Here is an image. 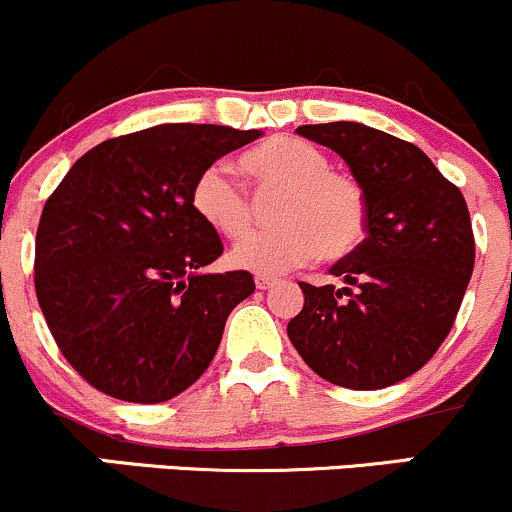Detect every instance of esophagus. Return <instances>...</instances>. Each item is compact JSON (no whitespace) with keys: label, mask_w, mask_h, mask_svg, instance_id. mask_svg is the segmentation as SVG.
Wrapping results in <instances>:
<instances>
[{"label":"esophagus","mask_w":512,"mask_h":512,"mask_svg":"<svg viewBox=\"0 0 512 512\" xmlns=\"http://www.w3.org/2000/svg\"><path fill=\"white\" fill-rule=\"evenodd\" d=\"M255 284H257V289H262V292H265V289H270V287H274V284H277V279L270 277V274H257Z\"/></svg>","instance_id":"obj_1"}]
</instances>
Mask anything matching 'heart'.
Wrapping results in <instances>:
<instances>
[{
  "label": "heart",
  "mask_w": 512,
  "mask_h": 512,
  "mask_svg": "<svg viewBox=\"0 0 512 512\" xmlns=\"http://www.w3.org/2000/svg\"><path fill=\"white\" fill-rule=\"evenodd\" d=\"M240 169L260 196L279 193L272 220L238 242L233 265L257 274H282L321 255L341 260L360 245L368 225V201L353 176L331 169V159L306 139L279 134L247 149ZM191 206L223 238L238 240L252 228L255 208L238 181L213 164L196 176Z\"/></svg>",
  "instance_id": "heart-1"
}]
</instances>
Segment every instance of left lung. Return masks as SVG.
<instances>
[{
    "label": "left lung",
    "instance_id": "obj_1",
    "mask_svg": "<svg viewBox=\"0 0 512 512\" xmlns=\"http://www.w3.org/2000/svg\"><path fill=\"white\" fill-rule=\"evenodd\" d=\"M333 149L368 201L365 240L331 267L346 287L299 282L287 333L333 385L380 390L417 373L449 336L473 272L469 208L414 144L360 122L301 125Z\"/></svg>",
    "mask_w": 512,
    "mask_h": 512
}]
</instances>
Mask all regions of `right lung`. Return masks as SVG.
I'll return each mask as SVG.
<instances>
[{
    "label": "right lung",
    "instance_id": "obj_1",
    "mask_svg": "<svg viewBox=\"0 0 512 512\" xmlns=\"http://www.w3.org/2000/svg\"><path fill=\"white\" fill-rule=\"evenodd\" d=\"M257 129L159 125L83 154L43 206L34 284L68 363L95 390L154 405L206 373L225 321L255 292L191 206L203 169Z\"/></svg>",
    "mask_w": 512,
    "mask_h": 512
}]
</instances>
